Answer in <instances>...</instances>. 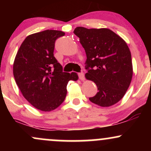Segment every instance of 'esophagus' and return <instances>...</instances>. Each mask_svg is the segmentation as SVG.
Segmentation results:
<instances>
[{
    "label": "esophagus",
    "mask_w": 151,
    "mask_h": 151,
    "mask_svg": "<svg viewBox=\"0 0 151 151\" xmlns=\"http://www.w3.org/2000/svg\"><path fill=\"white\" fill-rule=\"evenodd\" d=\"M78 75H79V79H80L81 81H84V79H85V77H84V74L83 73V72H80V73L78 74Z\"/></svg>",
    "instance_id": "obj_1"
}]
</instances>
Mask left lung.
I'll return each mask as SVG.
<instances>
[{
	"label": "left lung",
	"mask_w": 151,
	"mask_h": 151,
	"mask_svg": "<svg viewBox=\"0 0 151 151\" xmlns=\"http://www.w3.org/2000/svg\"><path fill=\"white\" fill-rule=\"evenodd\" d=\"M74 33L86 55L85 77L97 86L89 100L102 107L115 104L124 97L133 77L131 54L120 36L108 28L77 27Z\"/></svg>",
	"instance_id": "1"
}]
</instances>
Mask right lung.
I'll list each match as a JSON object with an SVG mask.
<instances>
[{
    "label": "right lung",
    "instance_id": "right-lung-1",
    "mask_svg": "<svg viewBox=\"0 0 151 151\" xmlns=\"http://www.w3.org/2000/svg\"><path fill=\"white\" fill-rule=\"evenodd\" d=\"M62 31L47 30L27 36L19 48L13 63V75L22 96L35 108L51 111L62 104L75 72H62L54 57L55 40Z\"/></svg>",
    "mask_w": 151,
    "mask_h": 151
}]
</instances>
